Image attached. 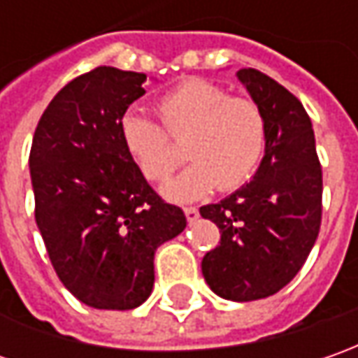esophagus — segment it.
<instances>
[{
  "label": "esophagus",
  "instance_id": "esophagus-1",
  "mask_svg": "<svg viewBox=\"0 0 358 358\" xmlns=\"http://www.w3.org/2000/svg\"><path fill=\"white\" fill-rule=\"evenodd\" d=\"M185 217L189 223H195L199 219V209L197 207H185Z\"/></svg>",
  "mask_w": 358,
  "mask_h": 358
}]
</instances>
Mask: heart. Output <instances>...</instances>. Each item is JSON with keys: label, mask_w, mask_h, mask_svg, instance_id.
<instances>
[{"label": "heart", "mask_w": 358, "mask_h": 358, "mask_svg": "<svg viewBox=\"0 0 358 358\" xmlns=\"http://www.w3.org/2000/svg\"><path fill=\"white\" fill-rule=\"evenodd\" d=\"M157 113L173 137L189 135L185 151L193 161L181 177L163 187L169 199H199L215 187L239 189L259 169L267 145V121L253 99L233 97L205 79H189L159 99ZM164 130L135 109L119 121L127 155L155 183L165 181L181 163Z\"/></svg>", "instance_id": "heart-1"}]
</instances>
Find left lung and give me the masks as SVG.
<instances>
[{
    "label": "left lung",
    "instance_id": "obj_1",
    "mask_svg": "<svg viewBox=\"0 0 358 358\" xmlns=\"http://www.w3.org/2000/svg\"><path fill=\"white\" fill-rule=\"evenodd\" d=\"M237 77L267 121L265 157L253 181L201 207L221 233L201 271L217 295L243 303L275 295L305 265L321 229L323 169L295 95L251 67Z\"/></svg>",
    "mask_w": 358,
    "mask_h": 358
}]
</instances>
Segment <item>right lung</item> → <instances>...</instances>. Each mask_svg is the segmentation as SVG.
<instances>
[{
	"mask_svg": "<svg viewBox=\"0 0 358 358\" xmlns=\"http://www.w3.org/2000/svg\"><path fill=\"white\" fill-rule=\"evenodd\" d=\"M145 73L101 65L69 81L39 119L29 153L35 221L65 289L93 309L151 295L153 257L187 227L131 161L119 135Z\"/></svg>",
	"mask_w": 358,
	"mask_h": 358,
	"instance_id": "1",
	"label": "right lung"
}]
</instances>
